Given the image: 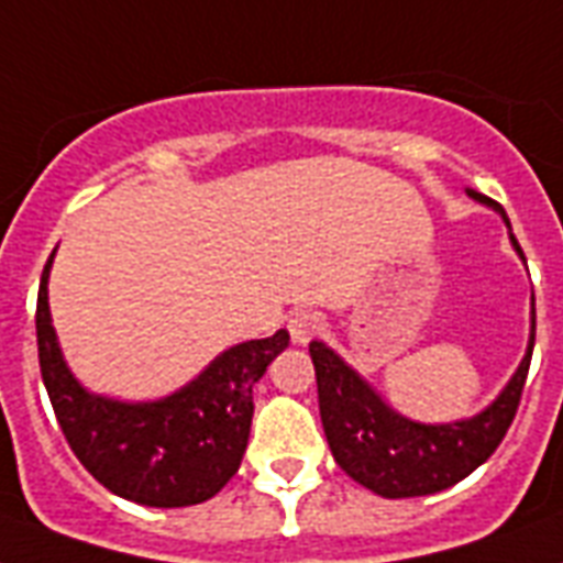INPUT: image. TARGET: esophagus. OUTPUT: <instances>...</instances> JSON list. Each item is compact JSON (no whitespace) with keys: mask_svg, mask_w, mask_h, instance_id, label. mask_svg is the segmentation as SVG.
Instances as JSON below:
<instances>
[{"mask_svg":"<svg viewBox=\"0 0 563 563\" xmlns=\"http://www.w3.org/2000/svg\"><path fill=\"white\" fill-rule=\"evenodd\" d=\"M287 331H290L294 343H308L322 331V317L313 311H296L294 317L287 320Z\"/></svg>","mask_w":563,"mask_h":563,"instance_id":"esophagus-1","label":"esophagus"}]
</instances>
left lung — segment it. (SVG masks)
I'll use <instances>...</instances> for the list:
<instances>
[{
    "mask_svg": "<svg viewBox=\"0 0 563 563\" xmlns=\"http://www.w3.org/2000/svg\"><path fill=\"white\" fill-rule=\"evenodd\" d=\"M467 194L482 205H490L496 213H503L505 225L511 229L503 205L476 190H467ZM511 243L517 255L526 261L514 234ZM308 350L317 369L322 429H325L331 455L341 464L343 473L387 499L438 494V490L459 485L461 478H467L473 470L482 467L503 443L505 431L514 422L522 385L529 376L531 350H534V308H531L529 350L511 382L485 411L459 422L426 426V422L408 420L402 413H396L325 343L311 341Z\"/></svg>",
    "mask_w": 563,
    "mask_h": 563,
    "instance_id": "8db88e82",
    "label": "left lung"
}]
</instances>
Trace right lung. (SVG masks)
Here are the masks:
<instances>
[{"mask_svg": "<svg viewBox=\"0 0 563 563\" xmlns=\"http://www.w3.org/2000/svg\"><path fill=\"white\" fill-rule=\"evenodd\" d=\"M46 261L37 290V355L49 402L76 459L111 494L150 508H185L220 494L241 467L252 426V387L290 343L278 329L238 343L176 394L155 402H120L78 385L60 355L49 313Z\"/></svg>", "mask_w": 563, "mask_h": 563, "instance_id": "obj_1", "label": "right lung"}]
</instances>
